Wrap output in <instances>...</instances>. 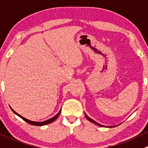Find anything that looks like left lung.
<instances>
[{
	"mask_svg": "<svg viewBox=\"0 0 148 148\" xmlns=\"http://www.w3.org/2000/svg\"><path fill=\"white\" fill-rule=\"evenodd\" d=\"M84 116H85L86 119H87L89 121H90V122L92 123V124H96V125H97V126H98V127H108V128H109V127H116V126H118V125H116V126H104V125H102V124H98V123L96 122L95 121H94V120H92V119H90V117H89L88 116H87V114H85V113H84Z\"/></svg>",
	"mask_w": 148,
	"mask_h": 148,
	"instance_id": "1",
	"label": "left lung"
}]
</instances>
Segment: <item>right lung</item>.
<instances>
[{
    "label": "right lung",
    "instance_id": "obj_1",
    "mask_svg": "<svg viewBox=\"0 0 148 148\" xmlns=\"http://www.w3.org/2000/svg\"><path fill=\"white\" fill-rule=\"evenodd\" d=\"M10 108H11V110H12L13 112H14V114H16V115H17L18 116H19L20 118L24 120V121H26V122L28 123V124H31V125H34V126H44V125H46V124H51V123L53 122V121H55V120H56L57 119H58V117L59 116L60 114H61V110H59V112H58V114H56V115L52 117V118L46 120V121H31V120H29V119H27L24 118V117H23L22 116H21V115H19L18 114H17V113L16 112L15 110H14V109H13L11 107V106H10Z\"/></svg>",
    "mask_w": 148,
    "mask_h": 148
}]
</instances>
